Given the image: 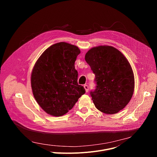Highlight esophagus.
Returning <instances> with one entry per match:
<instances>
[{"mask_svg":"<svg viewBox=\"0 0 157 157\" xmlns=\"http://www.w3.org/2000/svg\"><path fill=\"white\" fill-rule=\"evenodd\" d=\"M84 89H85V90H86V93H87L88 91H89V86H87V85H84Z\"/></svg>","mask_w":157,"mask_h":157,"instance_id":"esophagus-1","label":"esophagus"}]
</instances>
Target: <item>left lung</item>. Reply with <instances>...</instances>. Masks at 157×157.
<instances>
[{"mask_svg": "<svg viewBox=\"0 0 157 157\" xmlns=\"http://www.w3.org/2000/svg\"><path fill=\"white\" fill-rule=\"evenodd\" d=\"M85 60L95 75L96 89L91 92L96 107L107 114H114L130 102L135 81L132 67L117 49L98 46L89 50Z\"/></svg>", "mask_w": 157, "mask_h": 157, "instance_id": "left-lung-1", "label": "left lung"}]
</instances>
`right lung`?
Returning <instances> with one entry per match:
<instances>
[{"label": "right lung", "mask_w": 157, "mask_h": 157, "mask_svg": "<svg viewBox=\"0 0 157 157\" xmlns=\"http://www.w3.org/2000/svg\"><path fill=\"white\" fill-rule=\"evenodd\" d=\"M79 48L59 42L44 51L35 63L31 75L33 96L41 109L51 116H63L71 110L85 89L78 83L75 63Z\"/></svg>", "instance_id": "obj_1"}]
</instances>
